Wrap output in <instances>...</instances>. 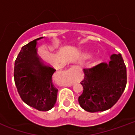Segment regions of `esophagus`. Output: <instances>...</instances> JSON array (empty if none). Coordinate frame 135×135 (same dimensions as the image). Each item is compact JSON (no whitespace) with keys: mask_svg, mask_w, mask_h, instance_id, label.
<instances>
[{"mask_svg":"<svg viewBox=\"0 0 135 135\" xmlns=\"http://www.w3.org/2000/svg\"><path fill=\"white\" fill-rule=\"evenodd\" d=\"M65 74L66 75H67V76H71V74H72V69H68L65 71Z\"/></svg>","mask_w":135,"mask_h":135,"instance_id":"esophagus-1","label":"esophagus"}]
</instances>
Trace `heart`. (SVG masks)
<instances>
[{
  "label": "heart",
  "mask_w": 135,
  "mask_h": 135,
  "mask_svg": "<svg viewBox=\"0 0 135 135\" xmlns=\"http://www.w3.org/2000/svg\"><path fill=\"white\" fill-rule=\"evenodd\" d=\"M89 56H90V54H89V53H88V52H85V53L82 54L83 58H85V59H87V58H88V57H89Z\"/></svg>",
  "instance_id": "1"
}]
</instances>
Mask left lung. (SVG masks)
<instances>
[{
    "label": "left lung",
    "mask_w": 135,
    "mask_h": 135,
    "mask_svg": "<svg viewBox=\"0 0 135 135\" xmlns=\"http://www.w3.org/2000/svg\"><path fill=\"white\" fill-rule=\"evenodd\" d=\"M84 73L83 93L78 98L80 106L91 113L113 107L127 84V68L122 55L112 54L108 63L84 69Z\"/></svg>",
    "instance_id": "obj_1"
}]
</instances>
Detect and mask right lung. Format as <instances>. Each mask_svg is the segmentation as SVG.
Listing matches in <instances>:
<instances>
[{
    "label": "right lung",
    "instance_id": "add662e5",
    "mask_svg": "<svg viewBox=\"0 0 135 135\" xmlns=\"http://www.w3.org/2000/svg\"><path fill=\"white\" fill-rule=\"evenodd\" d=\"M39 37L22 47L14 64L13 76L19 95L26 104L47 111L54 107L58 89L53 75L56 69L45 64L37 54Z\"/></svg>",
    "mask_w": 135,
    "mask_h": 135
}]
</instances>
